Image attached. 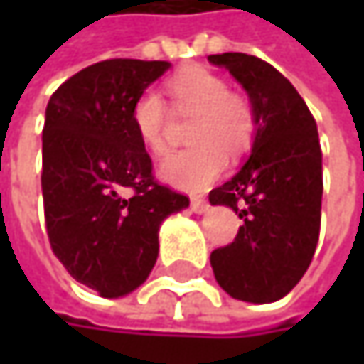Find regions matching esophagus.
Wrapping results in <instances>:
<instances>
[{
  "label": "esophagus",
  "instance_id": "1",
  "mask_svg": "<svg viewBox=\"0 0 364 364\" xmlns=\"http://www.w3.org/2000/svg\"><path fill=\"white\" fill-rule=\"evenodd\" d=\"M191 210L193 213H206L208 210V202L204 198H191Z\"/></svg>",
  "mask_w": 364,
  "mask_h": 364
}]
</instances>
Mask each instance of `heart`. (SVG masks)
Returning <instances> with one entry per match:
<instances>
[{
	"mask_svg": "<svg viewBox=\"0 0 364 364\" xmlns=\"http://www.w3.org/2000/svg\"><path fill=\"white\" fill-rule=\"evenodd\" d=\"M173 107L193 113L187 126L189 147L173 151L160 164V177L168 185L200 191L219 177L228 158H240L253 143L257 115L247 95L230 90L228 82L204 69L189 67L166 82ZM130 124L143 147L162 156L168 147V109L156 90L141 92L130 109Z\"/></svg>",
	"mask_w": 364,
	"mask_h": 364,
	"instance_id": "obj_1",
	"label": "heart"
}]
</instances>
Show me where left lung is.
<instances>
[{
	"label": "left lung",
	"mask_w": 364,
	"mask_h": 364,
	"mask_svg": "<svg viewBox=\"0 0 364 364\" xmlns=\"http://www.w3.org/2000/svg\"><path fill=\"white\" fill-rule=\"evenodd\" d=\"M208 60L242 84L257 115L251 158L208 193L210 204H225L242 219L234 242L210 253V265L234 299L272 304L301 280L318 245L323 151L316 119L269 63L242 52Z\"/></svg>",
	"instance_id": "8db88e82"
}]
</instances>
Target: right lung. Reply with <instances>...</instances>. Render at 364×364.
<instances>
[{"instance_id": "add662e5", "label": "right lung", "mask_w": 364, "mask_h": 364, "mask_svg": "<svg viewBox=\"0 0 364 364\" xmlns=\"http://www.w3.org/2000/svg\"><path fill=\"white\" fill-rule=\"evenodd\" d=\"M168 67L101 60L60 84L46 107L41 196L50 247L77 282L103 297H122L147 280L162 221L189 206L185 193L156 181L130 124L134 99Z\"/></svg>"}]
</instances>
